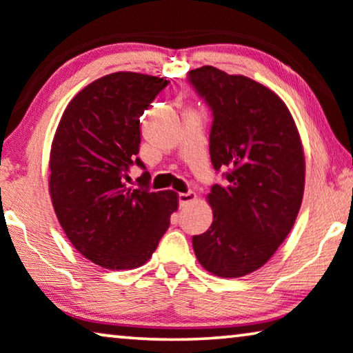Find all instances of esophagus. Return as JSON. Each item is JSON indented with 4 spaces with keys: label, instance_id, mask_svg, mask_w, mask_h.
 Masks as SVG:
<instances>
[{
    "label": "esophagus",
    "instance_id": "1",
    "mask_svg": "<svg viewBox=\"0 0 353 353\" xmlns=\"http://www.w3.org/2000/svg\"><path fill=\"white\" fill-rule=\"evenodd\" d=\"M196 200V193L195 192H185V193H179V205L182 208L188 206L190 203Z\"/></svg>",
    "mask_w": 353,
    "mask_h": 353
}]
</instances>
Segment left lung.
Wrapping results in <instances>:
<instances>
[{"label": "left lung", "instance_id": "8db88e82", "mask_svg": "<svg viewBox=\"0 0 353 353\" xmlns=\"http://www.w3.org/2000/svg\"><path fill=\"white\" fill-rule=\"evenodd\" d=\"M188 81L210 105V155L225 185L208 193L212 224L192 238L200 264L222 278L261 269L291 232L305 182L304 150L285 102L243 75L205 65Z\"/></svg>", "mask_w": 353, "mask_h": 353}]
</instances>
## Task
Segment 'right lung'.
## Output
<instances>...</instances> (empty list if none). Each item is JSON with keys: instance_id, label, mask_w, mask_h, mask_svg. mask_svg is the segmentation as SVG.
<instances>
[{"instance_id": "obj_1", "label": "right lung", "mask_w": 353, "mask_h": 353, "mask_svg": "<svg viewBox=\"0 0 353 353\" xmlns=\"http://www.w3.org/2000/svg\"><path fill=\"white\" fill-rule=\"evenodd\" d=\"M168 79L117 72L96 79L68 103L49 157L54 211L75 250L94 264L129 270L145 264L177 211L172 190L150 192L148 174L128 187L137 165L141 117Z\"/></svg>"}]
</instances>
